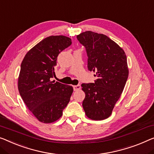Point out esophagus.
Returning a JSON list of instances; mask_svg holds the SVG:
<instances>
[{
    "mask_svg": "<svg viewBox=\"0 0 154 154\" xmlns=\"http://www.w3.org/2000/svg\"><path fill=\"white\" fill-rule=\"evenodd\" d=\"M81 88V86L80 85H76V86H73V89H74L75 91H79V89Z\"/></svg>",
    "mask_w": 154,
    "mask_h": 154,
    "instance_id": "obj_1",
    "label": "esophagus"
}]
</instances>
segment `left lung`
Wrapping results in <instances>:
<instances>
[{
    "mask_svg": "<svg viewBox=\"0 0 154 154\" xmlns=\"http://www.w3.org/2000/svg\"><path fill=\"white\" fill-rule=\"evenodd\" d=\"M88 56V69L95 72L94 83L82 84L86 96L82 103L86 116L102 120L111 116L128 76L124 50L107 36L86 31L77 36Z\"/></svg>",
    "mask_w": 154,
    "mask_h": 154,
    "instance_id": "8db88e82",
    "label": "left lung"
}]
</instances>
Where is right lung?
<instances>
[{
	"instance_id": "add662e5",
	"label": "right lung",
	"mask_w": 154,
	"mask_h": 154,
	"mask_svg": "<svg viewBox=\"0 0 154 154\" xmlns=\"http://www.w3.org/2000/svg\"><path fill=\"white\" fill-rule=\"evenodd\" d=\"M72 41L65 36H50L27 52L20 65L18 88L28 109L41 122L58 120L70 102L72 86L51 82L57 57Z\"/></svg>"
}]
</instances>
